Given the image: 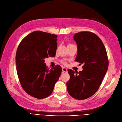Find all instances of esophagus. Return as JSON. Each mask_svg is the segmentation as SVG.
Listing matches in <instances>:
<instances>
[{"mask_svg":"<svg viewBox=\"0 0 122 122\" xmlns=\"http://www.w3.org/2000/svg\"><path fill=\"white\" fill-rule=\"evenodd\" d=\"M62 71L64 72H67V69L65 67L62 68Z\"/></svg>","mask_w":122,"mask_h":122,"instance_id":"1","label":"esophagus"}]
</instances>
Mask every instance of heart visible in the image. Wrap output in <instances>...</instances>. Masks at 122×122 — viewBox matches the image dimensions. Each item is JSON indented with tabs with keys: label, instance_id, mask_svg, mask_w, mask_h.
<instances>
[{
	"label": "heart",
	"instance_id": "b5f03b06",
	"mask_svg": "<svg viewBox=\"0 0 122 122\" xmlns=\"http://www.w3.org/2000/svg\"><path fill=\"white\" fill-rule=\"evenodd\" d=\"M71 45H72V44H69L68 45V46H71ZM63 64H64V65H66V62H63Z\"/></svg>",
	"mask_w": 122,
	"mask_h": 122
}]
</instances>
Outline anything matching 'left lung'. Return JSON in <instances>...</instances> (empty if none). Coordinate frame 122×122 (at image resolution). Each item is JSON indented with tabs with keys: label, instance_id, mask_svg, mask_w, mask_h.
Masks as SVG:
<instances>
[{
	"label": "left lung",
	"instance_id": "left-lung-1",
	"mask_svg": "<svg viewBox=\"0 0 122 122\" xmlns=\"http://www.w3.org/2000/svg\"><path fill=\"white\" fill-rule=\"evenodd\" d=\"M77 46L76 61L84 64L83 70L75 72L68 69L70 79L66 86L69 95L77 100L93 95L99 89L108 67L105 46L94 33L82 31L73 36Z\"/></svg>",
	"mask_w": 122,
	"mask_h": 122
}]
</instances>
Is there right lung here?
<instances>
[{
	"instance_id": "add662e5",
	"label": "right lung",
	"mask_w": 122,
	"mask_h": 122,
	"mask_svg": "<svg viewBox=\"0 0 122 122\" xmlns=\"http://www.w3.org/2000/svg\"><path fill=\"white\" fill-rule=\"evenodd\" d=\"M57 35L35 31L20 43L15 55L17 72L23 90L29 95L43 99L52 94L62 68L48 69L44 59L55 56Z\"/></svg>"
}]
</instances>
